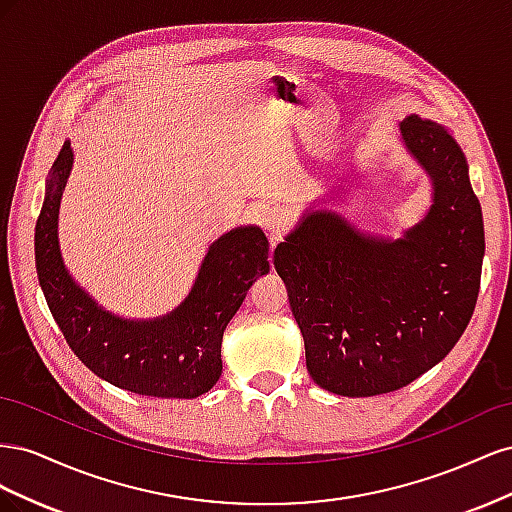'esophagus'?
<instances>
[{"label": "esophagus", "instance_id": "34e87169", "mask_svg": "<svg viewBox=\"0 0 512 512\" xmlns=\"http://www.w3.org/2000/svg\"><path fill=\"white\" fill-rule=\"evenodd\" d=\"M254 218L258 220V224L265 228L269 235H271V239H277L284 232V228H286V218H284V213H282V209H277V207H269V205H262V207H258V209H254Z\"/></svg>", "mask_w": 512, "mask_h": 512}]
</instances>
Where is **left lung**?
Wrapping results in <instances>:
<instances>
[{"mask_svg":"<svg viewBox=\"0 0 512 512\" xmlns=\"http://www.w3.org/2000/svg\"><path fill=\"white\" fill-rule=\"evenodd\" d=\"M399 128L433 179L427 218L384 243L312 213L273 254L309 376L344 397L397 391L440 363L478 297L485 230L466 158L436 121L410 115Z\"/></svg>","mask_w":512,"mask_h":512,"instance_id":"1","label":"left lung"}]
</instances>
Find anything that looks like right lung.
I'll list each match as a JSON object with an SVG mask.
<instances>
[{
	"label": "right lung",
	"mask_w": 512,
	"mask_h": 512,
	"mask_svg": "<svg viewBox=\"0 0 512 512\" xmlns=\"http://www.w3.org/2000/svg\"><path fill=\"white\" fill-rule=\"evenodd\" d=\"M72 166L70 143L51 168L36 222V269L68 346L102 380L149 397L192 399L222 376V337L258 275L269 271L267 237L237 228L215 241L190 297L173 314L130 322L104 312L72 282L57 243V213Z\"/></svg>",
	"instance_id": "1"
}]
</instances>
